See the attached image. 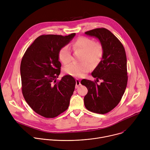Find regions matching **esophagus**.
Returning a JSON list of instances; mask_svg holds the SVG:
<instances>
[{"mask_svg":"<svg viewBox=\"0 0 150 150\" xmlns=\"http://www.w3.org/2000/svg\"><path fill=\"white\" fill-rule=\"evenodd\" d=\"M81 85V82L79 81V79H76V85H75V88H77L79 87V86H80Z\"/></svg>","mask_w":150,"mask_h":150,"instance_id":"34e87169","label":"esophagus"}]
</instances>
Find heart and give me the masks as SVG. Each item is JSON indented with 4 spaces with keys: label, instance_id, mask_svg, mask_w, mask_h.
Instances as JSON below:
<instances>
[{
    "label": "heart",
    "instance_id": "1",
    "mask_svg": "<svg viewBox=\"0 0 150 150\" xmlns=\"http://www.w3.org/2000/svg\"><path fill=\"white\" fill-rule=\"evenodd\" d=\"M74 50L82 52L81 58L82 63H72L67 66L64 71L74 76H82L88 72L91 67L89 62L93 65L98 63L103 53L101 45L86 37L78 38L72 45ZM59 59L64 65L69 63L72 60L71 52L68 46L62 47L59 52Z\"/></svg>",
    "mask_w": 150,
    "mask_h": 150
}]
</instances>
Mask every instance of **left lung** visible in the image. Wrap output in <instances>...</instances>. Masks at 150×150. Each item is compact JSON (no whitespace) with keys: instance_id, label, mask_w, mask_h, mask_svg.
<instances>
[{"instance_id":"1","label":"left lung","mask_w":150,"mask_h":150,"mask_svg":"<svg viewBox=\"0 0 150 150\" xmlns=\"http://www.w3.org/2000/svg\"><path fill=\"white\" fill-rule=\"evenodd\" d=\"M85 34L98 38L103 53L98 65L91 73L95 82L83 79L82 85L88 89L84 97V104L89 111L105 114L113 110L119 104L126 88L127 59L121 42L109 30L96 28ZM102 80L100 84L96 81Z\"/></svg>"}]
</instances>
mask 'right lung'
<instances>
[{
	"label": "right lung",
	"instance_id": "right-lung-1",
	"mask_svg": "<svg viewBox=\"0 0 150 150\" xmlns=\"http://www.w3.org/2000/svg\"><path fill=\"white\" fill-rule=\"evenodd\" d=\"M75 33L62 36L42 35L27 49L21 63L20 72L23 96L37 114L53 118L68 108L76 81L71 75L60 73L59 52L68 45Z\"/></svg>",
	"mask_w": 150,
	"mask_h": 150
}]
</instances>
